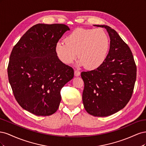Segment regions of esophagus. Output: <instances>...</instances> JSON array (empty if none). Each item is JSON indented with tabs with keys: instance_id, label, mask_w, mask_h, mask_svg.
Wrapping results in <instances>:
<instances>
[{
	"instance_id": "1",
	"label": "esophagus",
	"mask_w": 146,
	"mask_h": 146,
	"mask_svg": "<svg viewBox=\"0 0 146 146\" xmlns=\"http://www.w3.org/2000/svg\"><path fill=\"white\" fill-rule=\"evenodd\" d=\"M74 75H75V76H76V77L80 76V72L79 71V70H75V71H74Z\"/></svg>"
}]
</instances>
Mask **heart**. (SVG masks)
<instances>
[{
  "instance_id": "heart-1",
  "label": "heart",
  "mask_w": 146,
  "mask_h": 146,
  "mask_svg": "<svg viewBox=\"0 0 146 146\" xmlns=\"http://www.w3.org/2000/svg\"><path fill=\"white\" fill-rule=\"evenodd\" d=\"M109 38L101 29L77 28L65 38V42H58L55 52L65 64H70L78 56V64L89 69H96L104 62L109 49Z\"/></svg>"
}]
</instances>
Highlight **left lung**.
Returning a JSON list of instances; mask_svg holds the SVG:
<instances>
[{
  "mask_svg": "<svg viewBox=\"0 0 146 146\" xmlns=\"http://www.w3.org/2000/svg\"><path fill=\"white\" fill-rule=\"evenodd\" d=\"M104 27L110 38L108 54L97 69L82 72L84 82L82 99L91 115L105 117L124 108L133 94L136 78V66L130 47L118 33L108 25Z\"/></svg>",
  "mask_w": 146,
  "mask_h": 146,
  "instance_id": "left-lung-1",
  "label": "left lung"
}]
</instances>
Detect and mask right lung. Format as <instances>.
I'll use <instances>...</instances> for the list:
<instances>
[{"instance_id":"1","label":"right lung","mask_w":146,"mask_h":146,"mask_svg":"<svg viewBox=\"0 0 146 146\" xmlns=\"http://www.w3.org/2000/svg\"><path fill=\"white\" fill-rule=\"evenodd\" d=\"M62 24L33 25L13 47L8 66V80L21 107L36 116H50L58 110L60 91L74 76L63 63L56 44L67 30Z\"/></svg>"}]
</instances>
